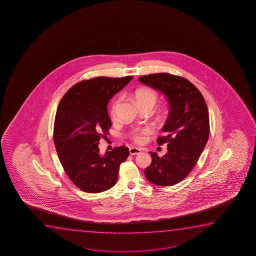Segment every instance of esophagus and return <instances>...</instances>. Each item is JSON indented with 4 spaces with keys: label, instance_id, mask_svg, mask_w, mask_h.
Segmentation results:
<instances>
[{
    "label": "esophagus",
    "instance_id": "obj_1",
    "mask_svg": "<svg viewBox=\"0 0 256 256\" xmlns=\"http://www.w3.org/2000/svg\"><path fill=\"white\" fill-rule=\"evenodd\" d=\"M140 152H142V150H140V148H138L132 147L130 148V154H132V156L140 154Z\"/></svg>",
    "mask_w": 256,
    "mask_h": 256
}]
</instances>
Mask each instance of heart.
<instances>
[{
    "label": "heart",
    "instance_id": "heart-1",
    "mask_svg": "<svg viewBox=\"0 0 256 256\" xmlns=\"http://www.w3.org/2000/svg\"><path fill=\"white\" fill-rule=\"evenodd\" d=\"M134 97L137 104L140 106V108L145 106H151L154 108L158 100V94L156 92L151 89V88H140L134 94ZM122 98L120 97H117L112 100V104L110 105L109 114L112 119H116L120 104ZM153 133V128L147 126L144 128H136L131 130L130 133V136L131 139L138 144H142L147 140L148 136Z\"/></svg>",
    "mask_w": 256,
    "mask_h": 256
}]
</instances>
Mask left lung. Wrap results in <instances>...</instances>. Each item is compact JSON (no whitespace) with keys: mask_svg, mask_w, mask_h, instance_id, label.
<instances>
[{"mask_svg":"<svg viewBox=\"0 0 256 256\" xmlns=\"http://www.w3.org/2000/svg\"><path fill=\"white\" fill-rule=\"evenodd\" d=\"M142 84L162 92L168 100L170 114L158 144H168V153L159 158L150 152L152 162L144 174L150 182L174 186L189 175L206 145L210 123L206 103L200 90L176 75L154 74L138 78Z\"/></svg>","mask_w":256,"mask_h":256,"instance_id":"obj_1","label":"left lung"}]
</instances>
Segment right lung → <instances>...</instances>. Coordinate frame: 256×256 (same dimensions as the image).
<instances>
[{"instance_id":"right-lung-1","label":"right lung","mask_w":256,"mask_h":256,"mask_svg":"<svg viewBox=\"0 0 256 256\" xmlns=\"http://www.w3.org/2000/svg\"><path fill=\"white\" fill-rule=\"evenodd\" d=\"M133 76L96 77L74 84L60 100L56 109L53 140L60 162L70 181L88 193L112 188L120 165L126 161V146L100 154L98 145L105 139L112 122L108 104Z\"/></svg>"}]
</instances>
